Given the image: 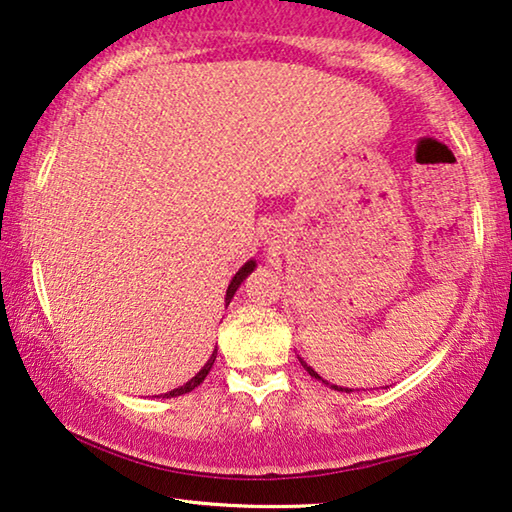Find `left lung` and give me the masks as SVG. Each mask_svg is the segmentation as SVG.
<instances>
[{
    "label": "left lung",
    "mask_w": 512,
    "mask_h": 512,
    "mask_svg": "<svg viewBox=\"0 0 512 512\" xmlns=\"http://www.w3.org/2000/svg\"><path fill=\"white\" fill-rule=\"evenodd\" d=\"M300 360V364H303V369L307 371V373H310V376L312 378H316V380H321V383H326V380H323L321 376H319V373H316L312 367H307V362L303 360V358H298ZM326 385H330V383H326ZM332 389H337V392H353V389H348V387H337V385H330Z\"/></svg>",
    "instance_id": "left-lung-1"
}]
</instances>
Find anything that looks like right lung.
I'll use <instances>...</instances> for the list:
<instances>
[{
    "mask_svg": "<svg viewBox=\"0 0 512 512\" xmlns=\"http://www.w3.org/2000/svg\"><path fill=\"white\" fill-rule=\"evenodd\" d=\"M253 269H255V259H250V262L243 264L241 269L237 271V275H234L232 282H230V287H227V294H225V305H230V300H232V296H234V291L239 289L241 282L246 280V275H248L250 271H253ZM214 360H216V348H214L212 358L207 360L205 367H202V369L196 373V376H193V378L189 380V383L182 385V387H177V389H173V392H166V394H164V399H170V396H182V394H186V392H191V389H196V387L202 383V380L207 378V373L212 371V367H214Z\"/></svg>",
    "mask_w": 512,
    "mask_h": 512,
    "instance_id": "right-lung-1",
    "label": "right lung"
}]
</instances>
